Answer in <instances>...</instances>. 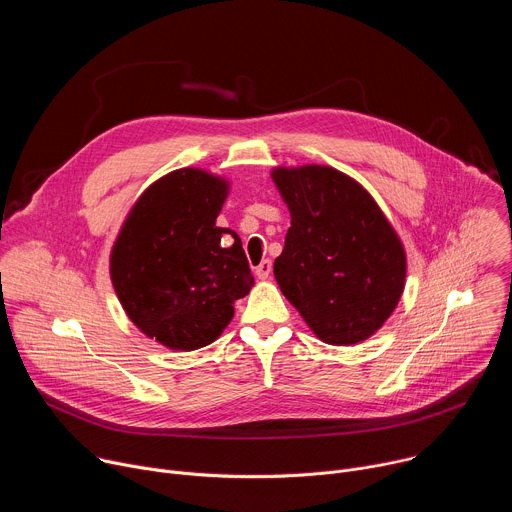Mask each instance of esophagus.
Segmentation results:
<instances>
[{
	"mask_svg": "<svg viewBox=\"0 0 512 512\" xmlns=\"http://www.w3.org/2000/svg\"><path fill=\"white\" fill-rule=\"evenodd\" d=\"M271 269H273L271 261H269V259H263V261L255 267V275H257L259 279H267L269 273H271Z\"/></svg>",
	"mask_w": 512,
	"mask_h": 512,
	"instance_id": "34e87169",
	"label": "esophagus"
}]
</instances>
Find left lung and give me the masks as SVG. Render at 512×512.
Instances as JSON below:
<instances>
[{
	"label": "left lung",
	"mask_w": 512,
	"mask_h": 512,
	"mask_svg": "<svg viewBox=\"0 0 512 512\" xmlns=\"http://www.w3.org/2000/svg\"><path fill=\"white\" fill-rule=\"evenodd\" d=\"M271 178L291 216L273 263L281 294L326 344L371 338L395 312L407 277L405 247L389 218L336 168L277 166Z\"/></svg>",
	"instance_id": "obj_1"
}]
</instances>
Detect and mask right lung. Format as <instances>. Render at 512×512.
<instances>
[{
  "instance_id": "right-lung-1",
  "label": "right lung",
  "mask_w": 512,
  "mask_h": 512,
  "mask_svg": "<svg viewBox=\"0 0 512 512\" xmlns=\"http://www.w3.org/2000/svg\"><path fill=\"white\" fill-rule=\"evenodd\" d=\"M231 182L200 168L150 184L127 212L109 257L127 318L170 350L214 342L255 279L239 235L216 227Z\"/></svg>"
}]
</instances>
